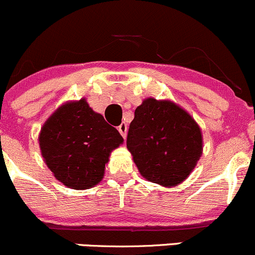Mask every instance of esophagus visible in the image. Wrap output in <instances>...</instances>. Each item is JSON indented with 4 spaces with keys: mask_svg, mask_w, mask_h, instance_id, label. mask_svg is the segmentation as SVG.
Listing matches in <instances>:
<instances>
[{
    "mask_svg": "<svg viewBox=\"0 0 255 255\" xmlns=\"http://www.w3.org/2000/svg\"><path fill=\"white\" fill-rule=\"evenodd\" d=\"M118 130H120L121 135L126 139V135H127V125H126V123H121V125L118 126Z\"/></svg>",
    "mask_w": 255,
    "mask_h": 255,
    "instance_id": "obj_1",
    "label": "esophagus"
}]
</instances>
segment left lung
<instances>
[{"label": "left lung", "mask_w": 255, "mask_h": 255, "mask_svg": "<svg viewBox=\"0 0 255 255\" xmlns=\"http://www.w3.org/2000/svg\"><path fill=\"white\" fill-rule=\"evenodd\" d=\"M127 148L143 177L171 186L195 168L202 154V135L194 118L175 104L146 99L135 109Z\"/></svg>", "instance_id": "left-lung-1"}]
</instances>
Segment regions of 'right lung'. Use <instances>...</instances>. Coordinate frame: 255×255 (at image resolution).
<instances>
[{
	"mask_svg": "<svg viewBox=\"0 0 255 255\" xmlns=\"http://www.w3.org/2000/svg\"><path fill=\"white\" fill-rule=\"evenodd\" d=\"M122 142L120 132L84 99L53 113L39 135L42 155L54 176L79 190L101 181L110 153Z\"/></svg>",
	"mask_w": 255,
	"mask_h": 255,
	"instance_id": "obj_1",
	"label": "right lung"
}]
</instances>
